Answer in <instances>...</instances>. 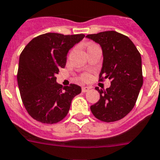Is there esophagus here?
Listing matches in <instances>:
<instances>
[{"mask_svg":"<svg viewBox=\"0 0 160 160\" xmlns=\"http://www.w3.org/2000/svg\"><path fill=\"white\" fill-rule=\"evenodd\" d=\"M89 90H90L89 87H86V86H83L82 88V92H88Z\"/></svg>","mask_w":160,"mask_h":160,"instance_id":"1","label":"esophagus"}]
</instances>
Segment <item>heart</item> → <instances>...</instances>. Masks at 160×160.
Returning <instances> with one entry per match:
<instances>
[{"label":"heart","instance_id":"heart-1","mask_svg":"<svg viewBox=\"0 0 160 160\" xmlns=\"http://www.w3.org/2000/svg\"><path fill=\"white\" fill-rule=\"evenodd\" d=\"M94 46H96V45H94V44L89 45V47H88V48H89V47H94ZM81 78H82V80H83V81H86V80H88V74H83Z\"/></svg>","mask_w":160,"mask_h":160}]
</instances>
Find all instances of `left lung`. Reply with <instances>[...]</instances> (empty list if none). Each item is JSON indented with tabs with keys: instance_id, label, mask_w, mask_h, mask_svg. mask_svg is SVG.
Listing matches in <instances>:
<instances>
[{
	"instance_id": "obj_1",
	"label": "left lung",
	"mask_w": 160,
	"mask_h": 160,
	"mask_svg": "<svg viewBox=\"0 0 160 160\" xmlns=\"http://www.w3.org/2000/svg\"><path fill=\"white\" fill-rule=\"evenodd\" d=\"M102 49L103 64L100 81L109 79L106 90H96L100 100L91 106L93 115L103 122L122 119L133 109L143 84L142 57L127 36L115 31L86 36Z\"/></svg>"
}]
</instances>
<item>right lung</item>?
Segmentation results:
<instances>
[{
	"instance_id": "add662e5",
	"label": "right lung",
	"mask_w": 160,
	"mask_h": 160,
	"mask_svg": "<svg viewBox=\"0 0 160 160\" xmlns=\"http://www.w3.org/2000/svg\"><path fill=\"white\" fill-rule=\"evenodd\" d=\"M84 37L42 34L33 38L20 54L17 81L21 99L28 113L38 122L53 124L61 121L68 114L73 97L81 93L76 84H58L55 75L64 68L68 51Z\"/></svg>"
}]
</instances>
